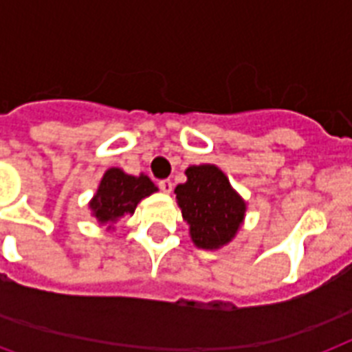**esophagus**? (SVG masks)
Segmentation results:
<instances>
[{
  "label": "esophagus",
  "mask_w": 352,
  "mask_h": 352,
  "mask_svg": "<svg viewBox=\"0 0 352 352\" xmlns=\"http://www.w3.org/2000/svg\"><path fill=\"white\" fill-rule=\"evenodd\" d=\"M159 188L164 193H171V190H173V182H171L170 179H164V181L159 182Z\"/></svg>",
  "instance_id": "34e87169"
}]
</instances>
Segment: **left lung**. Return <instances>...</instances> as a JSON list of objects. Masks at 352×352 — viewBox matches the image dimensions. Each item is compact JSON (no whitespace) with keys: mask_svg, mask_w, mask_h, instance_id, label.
<instances>
[{"mask_svg":"<svg viewBox=\"0 0 352 352\" xmlns=\"http://www.w3.org/2000/svg\"><path fill=\"white\" fill-rule=\"evenodd\" d=\"M184 173L186 182L177 184L175 199L193 245L219 250L232 243L245 223L246 201L215 164L190 166Z\"/></svg>","mask_w":352,"mask_h":352,"instance_id":"1","label":"left lung"}]
</instances>
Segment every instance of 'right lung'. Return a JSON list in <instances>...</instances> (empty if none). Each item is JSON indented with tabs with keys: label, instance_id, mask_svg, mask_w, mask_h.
Listing matches in <instances>:
<instances>
[{
	"label": "right lung",
	"instance_id": "add662e5",
	"mask_svg": "<svg viewBox=\"0 0 352 352\" xmlns=\"http://www.w3.org/2000/svg\"><path fill=\"white\" fill-rule=\"evenodd\" d=\"M155 192L159 188L148 175H129L120 168H109L89 201L91 215L98 225L106 226V232H115L118 221L135 214L137 204Z\"/></svg>",
	"mask_w": 352,
	"mask_h": 352
}]
</instances>
